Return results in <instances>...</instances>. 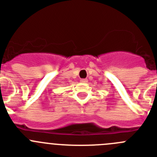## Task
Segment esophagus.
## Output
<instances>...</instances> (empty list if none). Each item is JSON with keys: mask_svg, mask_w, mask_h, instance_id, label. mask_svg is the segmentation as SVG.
Masks as SVG:
<instances>
[{"mask_svg": "<svg viewBox=\"0 0 157 157\" xmlns=\"http://www.w3.org/2000/svg\"><path fill=\"white\" fill-rule=\"evenodd\" d=\"M80 82H87L88 80H87V78H81V79H80Z\"/></svg>", "mask_w": 157, "mask_h": 157, "instance_id": "34e87169", "label": "esophagus"}]
</instances>
